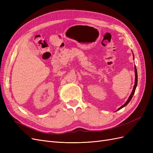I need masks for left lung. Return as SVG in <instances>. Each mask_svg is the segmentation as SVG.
I'll list each match as a JSON object with an SVG mask.
<instances>
[{
    "label": "left lung",
    "mask_w": 153,
    "mask_h": 153,
    "mask_svg": "<svg viewBox=\"0 0 153 153\" xmlns=\"http://www.w3.org/2000/svg\"><path fill=\"white\" fill-rule=\"evenodd\" d=\"M135 85H134V87H133V89L132 92H131V93L130 96H129V98H128V100H127L126 102L125 103H124L123 105H122V106H121V107L119 108L117 110H120V109H121L122 108H123V107H124V106H126V105L128 104V103L129 102V101H130V100H131V98H132V97H133V96L134 93H135V91L136 87H137V80H138V76H137V68H136V66H135Z\"/></svg>",
    "instance_id": "8db88e82"
}]
</instances>
